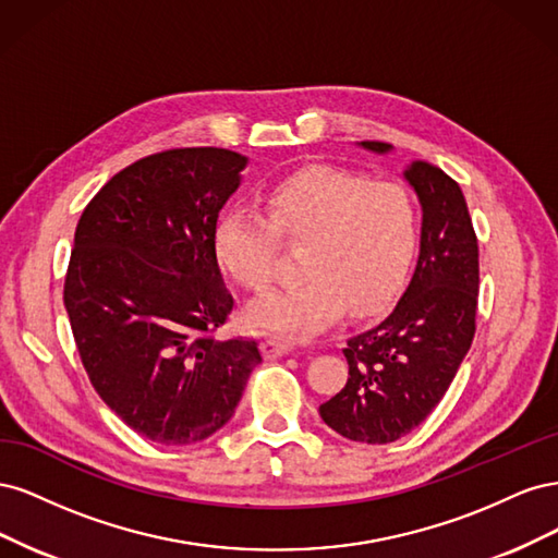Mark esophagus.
Here are the masks:
<instances>
[{
	"label": "esophagus",
	"mask_w": 558,
	"mask_h": 558,
	"mask_svg": "<svg viewBox=\"0 0 558 558\" xmlns=\"http://www.w3.org/2000/svg\"><path fill=\"white\" fill-rule=\"evenodd\" d=\"M260 349L265 353V359H281L286 353L293 351V342L283 340V337H267Z\"/></svg>",
	"instance_id": "1"
}]
</instances>
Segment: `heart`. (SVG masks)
I'll return each instance as SVG.
<instances>
[{
  "label": "heart",
  "mask_w": 558,
  "mask_h": 558,
  "mask_svg": "<svg viewBox=\"0 0 558 558\" xmlns=\"http://www.w3.org/2000/svg\"><path fill=\"white\" fill-rule=\"evenodd\" d=\"M265 218L230 209L214 230L226 272L260 293L272 281L277 248L302 246L293 289L253 302L248 324L263 332L307 337L330 328L349 310L367 316L393 300L416 246V211L408 191L391 181L314 165L269 185Z\"/></svg>",
  "instance_id": "heart-1"
}]
</instances>
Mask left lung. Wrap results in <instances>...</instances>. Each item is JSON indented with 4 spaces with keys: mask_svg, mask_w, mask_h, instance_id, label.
Listing matches in <instances>:
<instances>
[{
    "mask_svg": "<svg viewBox=\"0 0 558 558\" xmlns=\"http://www.w3.org/2000/svg\"><path fill=\"white\" fill-rule=\"evenodd\" d=\"M386 156L391 144L361 142ZM421 207L414 275L384 320L347 340L344 388L318 408L347 440L388 445L437 408L475 337L480 251L461 185L440 167H404Z\"/></svg>",
    "mask_w": 558,
    "mask_h": 558,
    "instance_id": "8db88e82",
    "label": "left lung"
}]
</instances>
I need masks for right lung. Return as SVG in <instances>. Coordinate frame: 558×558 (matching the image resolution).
I'll use <instances>...</instances> for the list:
<instances>
[{
	"instance_id": "obj_1",
	"label": "right lung",
	"mask_w": 558,
	"mask_h": 558,
	"mask_svg": "<svg viewBox=\"0 0 558 558\" xmlns=\"http://www.w3.org/2000/svg\"><path fill=\"white\" fill-rule=\"evenodd\" d=\"M246 156L174 148L105 183L74 234L64 307L109 410L150 442L183 447L223 428L263 356L211 335L232 312L214 251L218 214Z\"/></svg>"
}]
</instances>
